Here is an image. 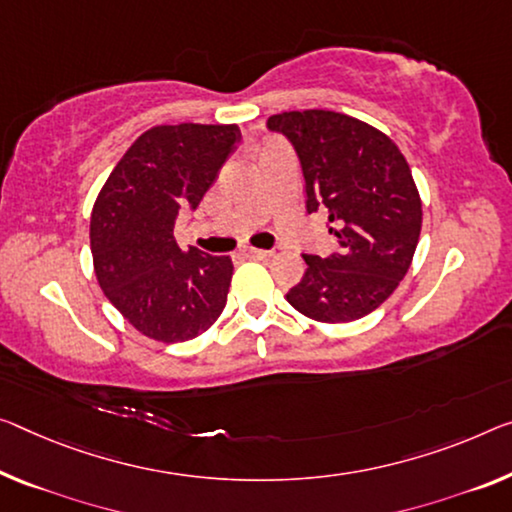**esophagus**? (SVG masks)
I'll use <instances>...</instances> for the list:
<instances>
[{"instance_id": "esophagus-1", "label": "esophagus", "mask_w": 512, "mask_h": 512, "mask_svg": "<svg viewBox=\"0 0 512 512\" xmlns=\"http://www.w3.org/2000/svg\"><path fill=\"white\" fill-rule=\"evenodd\" d=\"M242 254L247 258H258V261H263V258H270L272 251L270 249H256V247H245L242 249Z\"/></svg>"}]
</instances>
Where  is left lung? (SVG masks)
Instances as JSON below:
<instances>
[{
  "instance_id": "obj_1",
  "label": "left lung",
  "mask_w": 512,
  "mask_h": 512,
  "mask_svg": "<svg viewBox=\"0 0 512 512\" xmlns=\"http://www.w3.org/2000/svg\"><path fill=\"white\" fill-rule=\"evenodd\" d=\"M267 128L293 144L306 210L325 208L338 251L304 254L302 281L286 300L318 322L375 311L410 270L421 233V196L398 146L373 125L329 109L283 112Z\"/></svg>"
}]
</instances>
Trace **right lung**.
<instances>
[{"mask_svg":"<svg viewBox=\"0 0 512 512\" xmlns=\"http://www.w3.org/2000/svg\"><path fill=\"white\" fill-rule=\"evenodd\" d=\"M240 141L238 125H155L132 144L91 212L93 270L107 300L148 338L190 341L222 316L233 263L174 238Z\"/></svg>","mask_w":512,"mask_h":512,"instance_id":"1","label":"right lung"}]
</instances>
